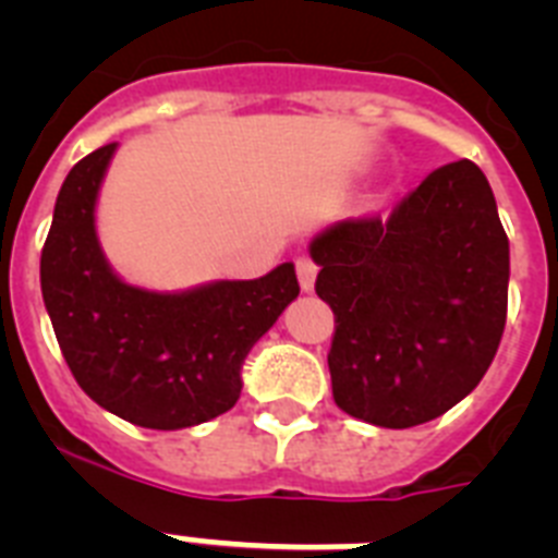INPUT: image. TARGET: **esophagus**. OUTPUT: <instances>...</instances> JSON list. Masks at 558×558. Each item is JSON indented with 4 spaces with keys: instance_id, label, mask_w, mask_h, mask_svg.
<instances>
[{
    "instance_id": "obj_1",
    "label": "esophagus",
    "mask_w": 558,
    "mask_h": 558,
    "mask_svg": "<svg viewBox=\"0 0 558 558\" xmlns=\"http://www.w3.org/2000/svg\"><path fill=\"white\" fill-rule=\"evenodd\" d=\"M295 274H299V282H302V290L315 288V276H318V265H315L313 256L302 254L295 259Z\"/></svg>"
}]
</instances>
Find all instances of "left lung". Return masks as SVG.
<instances>
[{"label": "left lung", "mask_w": 558, "mask_h": 558, "mask_svg": "<svg viewBox=\"0 0 558 558\" xmlns=\"http://www.w3.org/2000/svg\"><path fill=\"white\" fill-rule=\"evenodd\" d=\"M332 307L327 363L340 411L377 427L425 425L486 374L509 310V236L470 159L438 167L388 218L335 223L310 243Z\"/></svg>", "instance_id": "1"}]
</instances>
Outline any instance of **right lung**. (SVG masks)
<instances>
[{
  "label": "right lung",
  "instance_id": "add662e5",
  "mask_svg": "<svg viewBox=\"0 0 558 558\" xmlns=\"http://www.w3.org/2000/svg\"><path fill=\"white\" fill-rule=\"evenodd\" d=\"M97 147L69 170L41 248V293L58 347L97 405L150 430H179L231 411L240 368L299 295L293 263L248 282L186 293L131 288L95 234L97 190L113 156Z\"/></svg>",
  "mask_w": 558,
  "mask_h": 558
}]
</instances>
